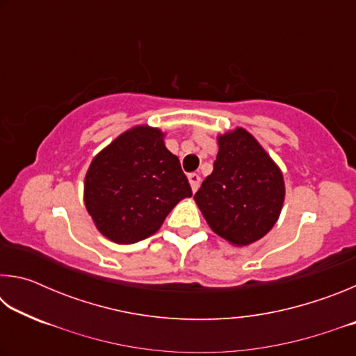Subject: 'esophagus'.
Returning <instances> with one entry per match:
<instances>
[{"instance_id":"34e87169","label":"esophagus","mask_w":356,"mask_h":356,"mask_svg":"<svg viewBox=\"0 0 356 356\" xmlns=\"http://www.w3.org/2000/svg\"><path fill=\"white\" fill-rule=\"evenodd\" d=\"M188 180H190V185H191V190L196 191L200 188V184H201V176L196 172H191L188 174Z\"/></svg>"}]
</instances>
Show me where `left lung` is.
I'll use <instances>...</instances> for the list:
<instances>
[{
	"label": "left lung",
	"mask_w": 356,
	"mask_h": 356,
	"mask_svg": "<svg viewBox=\"0 0 356 356\" xmlns=\"http://www.w3.org/2000/svg\"><path fill=\"white\" fill-rule=\"evenodd\" d=\"M213 171L195 195L212 231L237 246L262 238L284 202L280 168L243 129L218 138Z\"/></svg>",
	"instance_id": "obj_1"
}]
</instances>
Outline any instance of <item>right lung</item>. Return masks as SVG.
<instances>
[{"label": "right lung", "mask_w": 356, "mask_h": 356, "mask_svg": "<svg viewBox=\"0 0 356 356\" xmlns=\"http://www.w3.org/2000/svg\"><path fill=\"white\" fill-rule=\"evenodd\" d=\"M191 195L159 129L135 127L118 136L92 160L84 179V204L95 226L124 245L152 236L174 206Z\"/></svg>", "instance_id": "1"}]
</instances>
